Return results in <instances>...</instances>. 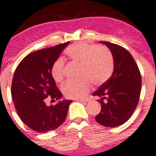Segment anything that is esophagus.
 Masks as SVG:
<instances>
[{"label":"esophagus","mask_w":156,"mask_h":156,"mask_svg":"<svg viewBox=\"0 0 156 156\" xmlns=\"http://www.w3.org/2000/svg\"><path fill=\"white\" fill-rule=\"evenodd\" d=\"M76 101H78V102H80V103H85V102H87V101L85 99H76Z\"/></svg>","instance_id":"obj_1"}]
</instances>
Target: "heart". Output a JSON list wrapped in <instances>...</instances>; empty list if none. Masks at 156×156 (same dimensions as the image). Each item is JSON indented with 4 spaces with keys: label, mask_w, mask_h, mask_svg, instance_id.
Wrapping results in <instances>:
<instances>
[{
    "label": "heart",
    "mask_w": 156,
    "mask_h": 156,
    "mask_svg": "<svg viewBox=\"0 0 156 156\" xmlns=\"http://www.w3.org/2000/svg\"><path fill=\"white\" fill-rule=\"evenodd\" d=\"M67 58L79 65L76 80H68L62 86V91L66 98L80 99L91 88V82L101 85L108 80L114 70V59L111 52L103 46L90 45L83 42L71 44L64 51ZM64 62L57 59L51 67V76L57 83L64 77Z\"/></svg>",
    "instance_id": "1"
}]
</instances>
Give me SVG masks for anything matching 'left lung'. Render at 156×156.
Instances as JSON below:
<instances>
[{
	"label": "left lung",
	"mask_w": 156,
	"mask_h": 156,
	"mask_svg": "<svg viewBox=\"0 0 156 156\" xmlns=\"http://www.w3.org/2000/svg\"><path fill=\"white\" fill-rule=\"evenodd\" d=\"M110 50L114 59L111 78L93 93L99 97L101 111L95 120L105 127L115 128L129 119L141 93V78L131 54L124 48L108 42H100Z\"/></svg>",
	"instance_id": "1"
}]
</instances>
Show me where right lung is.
<instances>
[{"label": "right lung", "instance_id": "add662e5", "mask_svg": "<svg viewBox=\"0 0 156 156\" xmlns=\"http://www.w3.org/2000/svg\"><path fill=\"white\" fill-rule=\"evenodd\" d=\"M69 42L44 48L26 55L16 68L12 96L20 118L38 133L56 129L65 120L72 100L60 101L62 94L52 78L51 67ZM47 98L58 99L55 106L45 103Z\"/></svg>", "mask_w": 156, "mask_h": 156}]
</instances>
